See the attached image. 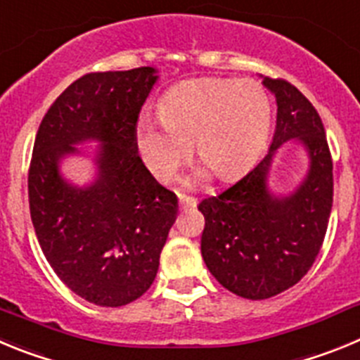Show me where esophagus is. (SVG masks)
Listing matches in <instances>:
<instances>
[{"label": "esophagus", "mask_w": 360, "mask_h": 360, "mask_svg": "<svg viewBox=\"0 0 360 360\" xmlns=\"http://www.w3.org/2000/svg\"><path fill=\"white\" fill-rule=\"evenodd\" d=\"M193 206H197V199H193V197H188V195L179 197V208L181 210L193 208Z\"/></svg>", "instance_id": "obj_1"}]
</instances>
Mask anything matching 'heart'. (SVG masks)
I'll use <instances>...</instances> for the list:
<instances>
[{
  "mask_svg": "<svg viewBox=\"0 0 360 360\" xmlns=\"http://www.w3.org/2000/svg\"><path fill=\"white\" fill-rule=\"evenodd\" d=\"M160 118H141L136 127V145L152 176L170 179L195 141L200 161L220 179H231L265 145L271 103L257 80L197 79L163 96Z\"/></svg>",
  "mask_w": 360,
  "mask_h": 360,
  "instance_id": "1",
  "label": "heart"
}]
</instances>
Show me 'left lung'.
<instances>
[{"label": "left lung", "mask_w": 360, "mask_h": 360, "mask_svg": "<svg viewBox=\"0 0 360 360\" xmlns=\"http://www.w3.org/2000/svg\"><path fill=\"white\" fill-rule=\"evenodd\" d=\"M278 103L269 152L219 195L202 199L200 252L222 287L248 300H267L290 289L316 262L333 200L332 154L321 116L285 79L264 77ZM290 137L307 145L311 172L290 198L276 200L266 188L274 152Z\"/></svg>", "instance_id": "left-lung-1"}]
</instances>
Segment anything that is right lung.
<instances>
[{
	"mask_svg": "<svg viewBox=\"0 0 360 360\" xmlns=\"http://www.w3.org/2000/svg\"><path fill=\"white\" fill-rule=\"evenodd\" d=\"M158 77L152 68L80 77L51 103L35 136L28 200L35 235L55 274L77 296L122 307L148 290L177 217L176 193L148 172L136 124ZM103 141L99 179L86 191L58 176L71 143Z\"/></svg>",
	"mask_w": 360,
	"mask_h": 360,
	"instance_id": "obj_1",
	"label": "right lung"
}]
</instances>
